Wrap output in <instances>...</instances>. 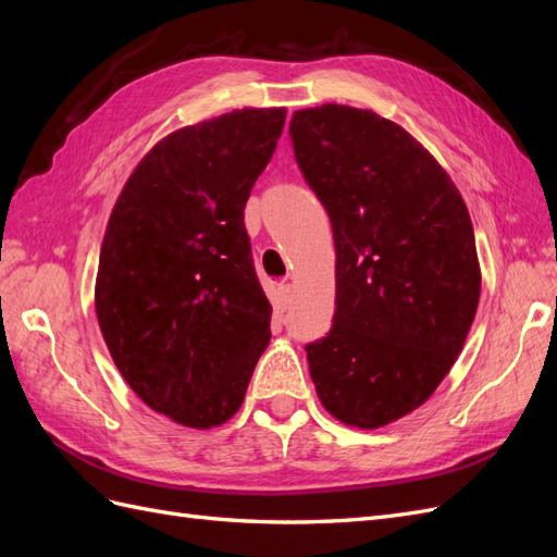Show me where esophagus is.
Returning a JSON list of instances; mask_svg holds the SVG:
<instances>
[{
  "mask_svg": "<svg viewBox=\"0 0 557 557\" xmlns=\"http://www.w3.org/2000/svg\"><path fill=\"white\" fill-rule=\"evenodd\" d=\"M293 295H295L293 283H281L278 285V305H281V309H288L293 305Z\"/></svg>",
  "mask_w": 557,
  "mask_h": 557,
  "instance_id": "obj_1",
  "label": "esophagus"
}]
</instances>
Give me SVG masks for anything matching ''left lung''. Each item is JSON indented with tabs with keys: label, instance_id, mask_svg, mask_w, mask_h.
<instances>
[{
	"label": "left lung",
	"instance_id": "8db88e82",
	"mask_svg": "<svg viewBox=\"0 0 557 557\" xmlns=\"http://www.w3.org/2000/svg\"><path fill=\"white\" fill-rule=\"evenodd\" d=\"M290 137L336 250V311L307 346L311 381L344 425H391L432 397L474 323L481 264L467 205L423 144L369 109H299Z\"/></svg>",
	"mask_w": 557,
	"mask_h": 557
}]
</instances>
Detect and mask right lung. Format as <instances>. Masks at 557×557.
Instances as JSON below:
<instances>
[{
  "label": "right lung",
  "mask_w": 557,
  "mask_h": 557,
  "mask_svg": "<svg viewBox=\"0 0 557 557\" xmlns=\"http://www.w3.org/2000/svg\"><path fill=\"white\" fill-rule=\"evenodd\" d=\"M283 123V107H246L166 134L109 215L97 323L127 385L178 425L227 423L272 339L244 209Z\"/></svg>",
  "instance_id": "add662e5"
}]
</instances>
